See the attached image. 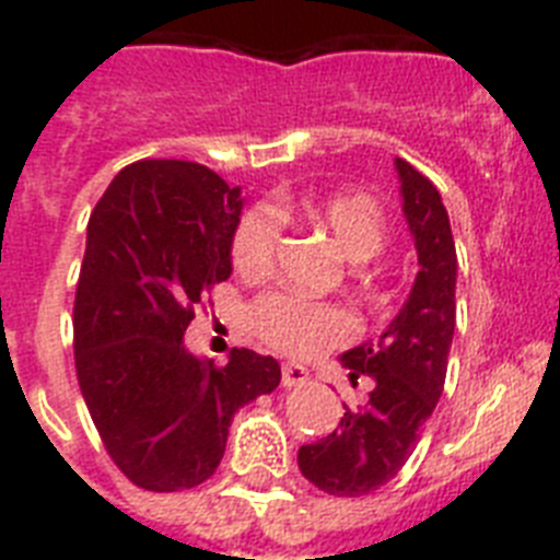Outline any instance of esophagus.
Returning <instances> with one entry per match:
<instances>
[{
	"mask_svg": "<svg viewBox=\"0 0 560 560\" xmlns=\"http://www.w3.org/2000/svg\"><path fill=\"white\" fill-rule=\"evenodd\" d=\"M308 370L303 368V364H283V387L291 389V387H303L305 381H308Z\"/></svg>",
	"mask_w": 560,
	"mask_h": 560,
	"instance_id": "34e87169",
	"label": "esophagus"
}]
</instances>
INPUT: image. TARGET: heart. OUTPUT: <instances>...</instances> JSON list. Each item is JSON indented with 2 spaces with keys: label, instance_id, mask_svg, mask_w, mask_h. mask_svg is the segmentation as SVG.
<instances>
[{
  "label": "heart",
  "instance_id": "1",
  "mask_svg": "<svg viewBox=\"0 0 560 560\" xmlns=\"http://www.w3.org/2000/svg\"><path fill=\"white\" fill-rule=\"evenodd\" d=\"M280 212H300L305 221L328 232L348 260H370L384 244V210L370 192L341 190L328 196H305L300 205H277ZM275 207H252L232 232V266L246 280H260L275 266L280 244V215ZM252 330L271 350L294 359L323 353L348 341L355 323L348 308L323 300H308L294 291H275L252 305Z\"/></svg>",
  "mask_w": 560,
  "mask_h": 560
}]
</instances>
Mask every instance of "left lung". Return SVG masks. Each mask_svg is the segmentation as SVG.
Segmentation results:
<instances>
[{"label": "left lung", "mask_w": 560, "mask_h": 560, "mask_svg": "<svg viewBox=\"0 0 560 560\" xmlns=\"http://www.w3.org/2000/svg\"><path fill=\"white\" fill-rule=\"evenodd\" d=\"M404 215L418 249V277L407 303L378 341L341 353L350 381L373 378L359 412L345 407L339 429L300 448L296 463L308 482L334 497L378 491L404 468L446 384L454 339L457 249L440 192L409 162L395 160Z\"/></svg>", "instance_id": "1"}]
</instances>
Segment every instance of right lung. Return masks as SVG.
<instances>
[{
    "mask_svg": "<svg viewBox=\"0 0 560 560\" xmlns=\"http://www.w3.org/2000/svg\"><path fill=\"white\" fill-rule=\"evenodd\" d=\"M241 187L196 162L122 167L92 210L75 291V370L114 465L137 488L187 491L219 468L232 415L280 384L271 355L226 368L185 348L212 285L232 275Z\"/></svg>",
    "mask_w": 560,
    "mask_h": 560,
    "instance_id": "right-lung-1",
    "label": "right lung"
}]
</instances>
